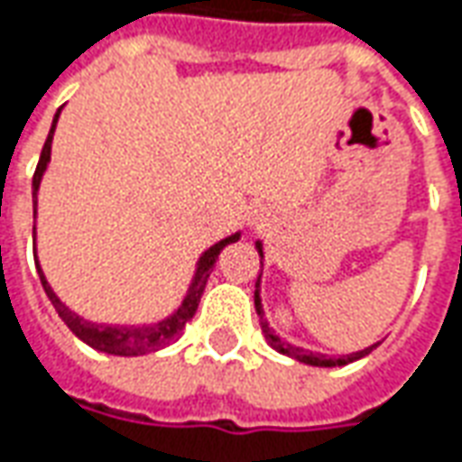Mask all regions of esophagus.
<instances>
[{
	"instance_id": "obj_1",
	"label": "esophagus",
	"mask_w": 462,
	"mask_h": 462,
	"mask_svg": "<svg viewBox=\"0 0 462 462\" xmlns=\"http://www.w3.org/2000/svg\"><path fill=\"white\" fill-rule=\"evenodd\" d=\"M254 224H256V221H254Z\"/></svg>"
}]
</instances>
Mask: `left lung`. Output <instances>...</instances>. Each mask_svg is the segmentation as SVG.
Returning <instances> with one entry per match:
<instances>
[{
  "label": "left lung",
  "mask_w": 462,
  "mask_h": 462,
  "mask_svg": "<svg viewBox=\"0 0 462 462\" xmlns=\"http://www.w3.org/2000/svg\"><path fill=\"white\" fill-rule=\"evenodd\" d=\"M256 251H259V256L263 259L262 241H256ZM254 307H256L259 322H262V334H263V339L269 342V346L276 349V352H282V355H286V357L297 359V362H304V365H311V367H342V365H349V362H357V359L367 357L372 349H377V345H380V342H374V345L365 346V349H359V352H352V355H322V352H311V349H304V346H297V345H291V342H286V339H282V337L272 329L269 319L263 317L262 273H259V279H256V289H254Z\"/></svg>",
  "instance_id": "left-lung-1"
}]
</instances>
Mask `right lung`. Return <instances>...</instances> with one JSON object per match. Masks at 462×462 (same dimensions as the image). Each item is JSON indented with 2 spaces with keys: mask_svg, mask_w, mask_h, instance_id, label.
<instances>
[{
  "mask_svg": "<svg viewBox=\"0 0 462 462\" xmlns=\"http://www.w3.org/2000/svg\"><path fill=\"white\" fill-rule=\"evenodd\" d=\"M60 113L62 107L55 113V120H52V128H50V135L44 140L42 155H40V163H37V171H34V178H32V208H34V216H37V193H40V183H42L44 171L50 165V155H52V138H55L57 120H60ZM32 238H34V246H37V228H32ZM241 238V231L231 234V236L216 241L213 246L203 251L196 262V272H193V279H190L189 291L183 301L178 304L176 310L171 311L168 317L158 319V322L148 324H105V322H90L85 317H79L78 311H72L67 307L62 299L57 297L55 289L50 286L47 276H44L42 266H40V259H34L37 263V273H40V282L44 286V294L52 301L55 311L62 317V322L69 327V332L75 334L78 339H82L85 345L97 349V352H105V355H116V357H140V355H148V352H158L163 346L173 345L183 327L193 319V314L199 310L200 294H203V286L211 276V269L218 254L228 246V244H236Z\"/></svg>",
  "mask_w": 462,
  "mask_h": 462,
  "instance_id": "right-lung-1",
  "label": "right lung"
}]
</instances>
